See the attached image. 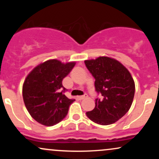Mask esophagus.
Returning a JSON list of instances; mask_svg holds the SVG:
<instances>
[{"label":"esophagus","instance_id":"34e87169","mask_svg":"<svg viewBox=\"0 0 159 159\" xmlns=\"http://www.w3.org/2000/svg\"><path fill=\"white\" fill-rule=\"evenodd\" d=\"M87 95L85 94V95H84V96H78V98L79 100H82V99H84V98H87Z\"/></svg>","mask_w":159,"mask_h":159}]
</instances>
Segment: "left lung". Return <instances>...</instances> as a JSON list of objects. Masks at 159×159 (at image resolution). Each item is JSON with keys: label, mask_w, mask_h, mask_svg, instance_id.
Segmentation results:
<instances>
[{"label": "left lung", "mask_w": 159, "mask_h": 159, "mask_svg": "<svg viewBox=\"0 0 159 159\" xmlns=\"http://www.w3.org/2000/svg\"><path fill=\"white\" fill-rule=\"evenodd\" d=\"M84 63L95 78V89L100 95L93 110L86 114L99 125L114 123L130 109L135 90L134 80L129 70L113 58L99 57Z\"/></svg>", "instance_id": "left-lung-1"}]
</instances>
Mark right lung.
Masks as SVG:
<instances>
[{
  "mask_svg": "<svg viewBox=\"0 0 159 159\" xmlns=\"http://www.w3.org/2000/svg\"><path fill=\"white\" fill-rule=\"evenodd\" d=\"M75 65L49 60L38 65L27 76L23 84L24 102L30 116L42 125L52 126L68 114L75 99L65 96L62 81Z\"/></svg>",
  "mask_w": 159,
  "mask_h": 159,
  "instance_id": "1",
  "label": "right lung"
}]
</instances>
